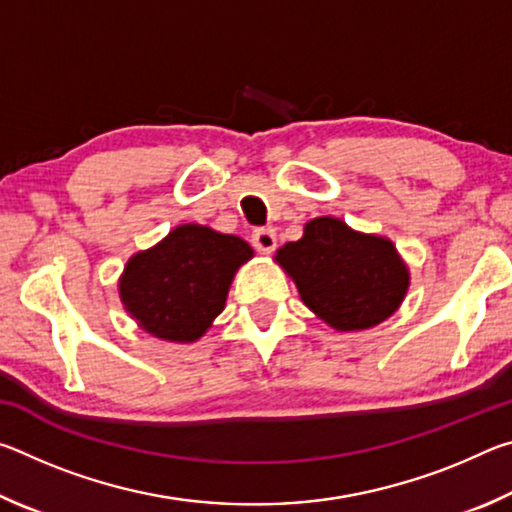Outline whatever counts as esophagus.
<instances>
[{
  "label": "esophagus",
  "instance_id": "34e87169",
  "mask_svg": "<svg viewBox=\"0 0 512 512\" xmlns=\"http://www.w3.org/2000/svg\"><path fill=\"white\" fill-rule=\"evenodd\" d=\"M277 244V235L273 228H259L253 232V246L259 250L262 255H268L275 250Z\"/></svg>",
  "mask_w": 512,
  "mask_h": 512
}]
</instances>
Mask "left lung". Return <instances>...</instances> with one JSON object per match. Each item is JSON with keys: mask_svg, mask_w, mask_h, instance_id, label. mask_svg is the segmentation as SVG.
<instances>
[{"mask_svg": "<svg viewBox=\"0 0 512 512\" xmlns=\"http://www.w3.org/2000/svg\"><path fill=\"white\" fill-rule=\"evenodd\" d=\"M275 262L296 282L314 314L339 332L393 316L409 291V268L391 239L363 235L334 216H318L305 235L277 250Z\"/></svg>", "mask_w": 512, "mask_h": 512, "instance_id": "obj_1", "label": "left lung"}]
</instances>
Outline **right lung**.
I'll list each match as a JSON object with an SVG mask.
<instances>
[{"mask_svg": "<svg viewBox=\"0 0 512 512\" xmlns=\"http://www.w3.org/2000/svg\"><path fill=\"white\" fill-rule=\"evenodd\" d=\"M253 257L244 239L185 223L128 259L119 298L155 339L192 343L221 314L237 268Z\"/></svg>", "mask_w": 512, "mask_h": 512, "instance_id": "1", "label": "right lung"}]
</instances>
